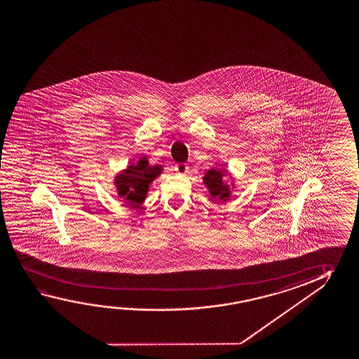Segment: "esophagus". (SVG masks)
<instances>
[{"mask_svg": "<svg viewBox=\"0 0 359 359\" xmlns=\"http://www.w3.org/2000/svg\"><path fill=\"white\" fill-rule=\"evenodd\" d=\"M175 171H177V174H180V175H185L189 171V166H187L185 164H177L175 166Z\"/></svg>", "mask_w": 359, "mask_h": 359, "instance_id": "1", "label": "esophagus"}]
</instances>
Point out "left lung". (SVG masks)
<instances>
[{
    "label": "left lung",
    "mask_w": 359,
    "mask_h": 359,
    "mask_svg": "<svg viewBox=\"0 0 359 359\" xmlns=\"http://www.w3.org/2000/svg\"><path fill=\"white\" fill-rule=\"evenodd\" d=\"M224 172L217 169H212L208 171L204 177V184H205L212 198L220 196L219 199H224L229 196V189L223 184Z\"/></svg>",
    "instance_id": "left-lung-1"
}]
</instances>
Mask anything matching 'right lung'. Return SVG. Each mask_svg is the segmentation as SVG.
Returning <instances> with one entry per match:
<instances>
[{"label":"right lung","instance_id":"obj_1","mask_svg":"<svg viewBox=\"0 0 359 359\" xmlns=\"http://www.w3.org/2000/svg\"><path fill=\"white\" fill-rule=\"evenodd\" d=\"M161 172V168L147 164V160L140 159L136 165H130L128 169L118 174L115 180L118 195L123 198L140 204L147 196L150 182Z\"/></svg>","mask_w":359,"mask_h":359}]
</instances>
